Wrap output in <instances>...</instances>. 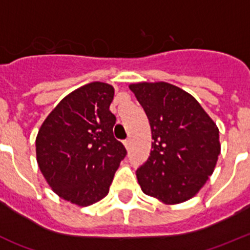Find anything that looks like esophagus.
<instances>
[{"instance_id":"obj_1","label":"esophagus","mask_w":250,"mask_h":250,"mask_svg":"<svg viewBox=\"0 0 250 250\" xmlns=\"http://www.w3.org/2000/svg\"><path fill=\"white\" fill-rule=\"evenodd\" d=\"M123 145H125V147L127 148V149H129V146H130V141H129V139H125V141L123 142Z\"/></svg>"}]
</instances>
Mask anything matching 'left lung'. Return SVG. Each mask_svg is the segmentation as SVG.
<instances>
[{"instance_id":"obj_1","label":"left lung","mask_w":250,"mask_h":250,"mask_svg":"<svg viewBox=\"0 0 250 250\" xmlns=\"http://www.w3.org/2000/svg\"><path fill=\"white\" fill-rule=\"evenodd\" d=\"M148 117L152 149L136 170L142 190L175 204L197 194L220 153L219 129L193 96L166 82L129 86Z\"/></svg>"}]
</instances>
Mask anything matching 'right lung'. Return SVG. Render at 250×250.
<instances>
[{
  "label": "right lung",
  "instance_id": "right-lung-1",
  "mask_svg": "<svg viewBox=\"0 0 250 250\" xmlns=\"http://www.w3.org/2000/svg\"><path fill=\"white\" fill-rule=\"evenodd\" d=\"M113 87L92 82L69 93L38 130V167L52 190L77 206L108 194L127 150L113 136Z\"/></svg>",
  "mask_w": 250,
  "mask_h": 250
}]
</instances>
